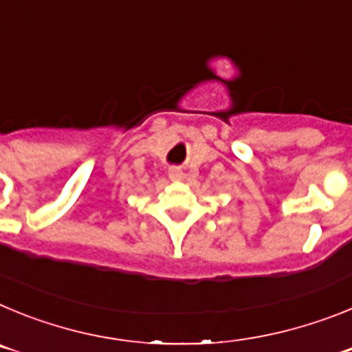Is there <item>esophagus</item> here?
<instances>
[{"label": "esophagus", "mask_w": 352, "mask_h": 352, "mask_svg": "<svg viewBox=\"0 0 352 352\" xmlns=\"http://www.w3.org/2000/svg\"><path fill=\"white\" fill-rule=\"evenodd\" d=\"M169 178L173 179V182H182V179L185 178V174H183V170L179 169V167H170Z\"/></svg>", "instance_id": "obj_1"}]
</instances>
